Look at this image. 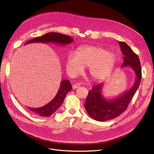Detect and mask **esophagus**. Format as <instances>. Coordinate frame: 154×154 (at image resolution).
<instances>
[{
	"label": "esophagus",
	"instance_id": "obj_1",
	"mask_svg": "<svg viewBox=\"0 0 154 154\" xmlns=\"http://www.w3.org/2000/svg\"><path fill=\"white\" fill-rule=\"evenodd\" d=\"M79 86H80V84H79V83H75V84L72 85V88H73V89H76V88L79 87Z\"/></svg>",
	"mask_w": 154,
	"mask_h": 154
}]
</instances>
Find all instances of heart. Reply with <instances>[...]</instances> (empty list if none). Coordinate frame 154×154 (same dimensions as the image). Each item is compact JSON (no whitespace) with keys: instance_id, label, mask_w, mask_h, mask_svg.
I'll return each instance as SVG.
<instances>
[{"instance_id":"heart-1","label":"heart","mask_w":154,"mask_h":154,"mask_svg":"<svg viewBox=\"0 0 154 154\" xmlns=\"http://www.w3.org/2000/svg\"><path fill=\"white\" fill-rule=\"evenodd\" d=\"M114 55L98 46H83L78 48L75 55L70 53L67 56L66 69L69 76L75 77L82 74L84 67L88 66L91 76L100 80L107 77L115 64Z\"/></svg>"}]
</instances>
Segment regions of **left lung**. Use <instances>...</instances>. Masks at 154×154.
<instances>
[{"mask_svg":"<svg viewBox=\"0 0 154 154\" xmlns=\"http://www.w3.org/2000/svg\"><path fill=\"white\" fill-rule=\"evenodd\" d=\"M124 57L122 67H131L134 70L136 78L133 86L119 97L113 100L105 99L102 94L104 83L97 84L88 92L85 108L93 119L103 122L117 117L128 108V105L138 88L141 79V69L139 57L124 42H119Z\"/></svg>","mask_w":154,"mask_h":154,"instance_id":"obj_1","label":"left lung"}]
</instances>
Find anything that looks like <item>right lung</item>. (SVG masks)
Here are the masks:
<instances>
[{
	"label": "right lung",
	"instance_id": "1",
	"mask_svg": "<svg viewBox=\"0 0 154 154\" xmlns=\"http://www.w3.org/2000/svg\"><path fill=\"white\" fill-rule=\"evenodd\" d=\"M72 41L73 39L69 35L57 32H49L41 37H38V38L29 40L25 45L32 43H52L66 45L70 44ZM71 90L72 86L70 82L67 80V79L62 80L60 83V86L56 96L49 103H48L44 106L38 108H28L35 113L38 114L41 116H49L55 113L59 108L63 100H64L67 94Z\"/></svg>",
	"mask_w": 154,
	"mask_h": 154
}]
</instances>
